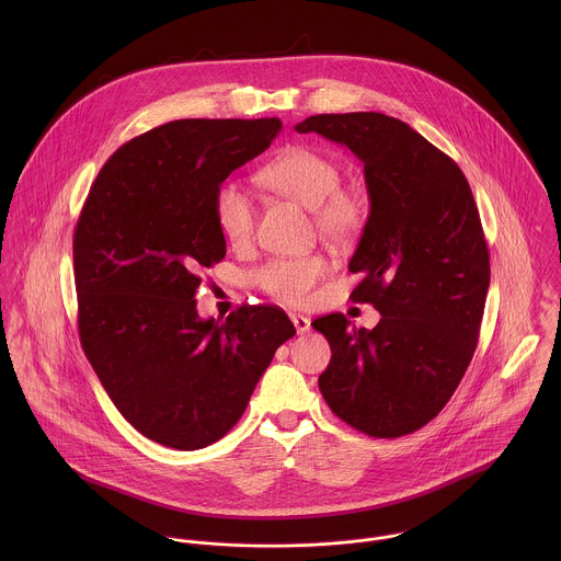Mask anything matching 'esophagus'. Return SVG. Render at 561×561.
I'll list each match as a JSON object with an SVG mask.
<instances>
[{
  "label": "esophagus",
  "instance_id": "34e87169",
  "mask_svg": "<svg viewBox=\"0 0 561 561\" xmlns=\"http://www.w3.org/2000/svg\"><path fill=\"white\" fill-rule=\"evenodd\" d=\"M289 318L294 321V325H296L298 334H305V332H309V330H311V320H309V318H305V316H300V313H291Z\"/></svg>",
  "mask_w": 561,
  "mask_h": 561
}]
</instances>
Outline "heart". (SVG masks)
I'll list each match as a JSON object with an SVG mask.
<instances>
[{"instance_id":"obj_1","label":"heart","mask_w":561,"mask_h":561,"mask_svg":"<svg viewBox=\"0 0 561 561\" xmlns=\"http://www.w3.org/2000/svg\"><path fill=\"white\" fill-rule=\"evenodd\" d=\"M259 181L300 205L313 209L318 231L325 240L347 243L367 220V203L354 187L341 185V168L330 156L309 145H289L259 170ZM216 222L233 245L248 243L254 233L256 209L238 181L227 179L214 194ZM330 263L323 254L278 256L261 265L252 280L267 296L285 305H305L325 278Z\"/></svg>"}]
</instances>
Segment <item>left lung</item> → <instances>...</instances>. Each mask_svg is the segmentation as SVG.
Returning a JSON list of instances; mask_svg holds the SVG:
<instances>
[{"mask_svg": "<svg viewBox=\"0 0 561 561\" xmlns=\"http://www.w3.org/2000/svg\"><path fill=\"white\" fill-rule=\"evenodd\" d=\"M296 131L345 145L365 163L371 201L350 298L382 320L374 330L341 313L311 323L332 350L321 396L367 436L412 434L451 400L478 347L490 256L473 192L456 161L387 114H318Z\"/></svg>", "mask_w": 561, "mask_h": 561, "instance_id": "1", "label": "left lung"}]
</instances>
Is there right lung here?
<instances>
[{"label": "right lung", "mask_w": 561, "mask_h": 561, "mask_svg": "<svg viewBox=\"0 0 561 561\" xmlns=\"http://www.w3.org/2000/svg\"><path fill=\"white\" fill-rule=\"evenodd\" d=\"M278 118H185L125 142L99 170L73 236L81 347L147 438L203 449L240 421L296 334L274 305L201 320L194 294L227 241L216 187L278 136Z\"/></svg>", "instance_id": "obj_1"}]
</instances>
